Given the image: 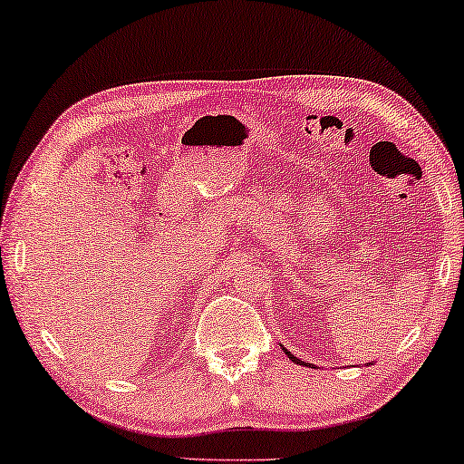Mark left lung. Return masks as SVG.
<instances>
[{
    "mask_svg": "<svg viewBox=\"0 0 464 464\" xmlns=\"http://www.w3.org/2000/svg\"><path fill=\"white\" fill-rule=\"evenodd\" d=\"M283 351H285V354H287V357H289L291 361H295V363H300V365H308V363H306V361H302V359H297V357H294V354H291V353L287 351V348H283Z\"/></svg>",
    "mask_w": 464,
    "mask_h": 464,
    "instance_id": "left-lung-1",
    "label": "left lung"
}]
</instances>
